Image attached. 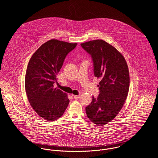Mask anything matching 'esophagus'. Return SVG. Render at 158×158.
Returning <instances> with one entry per match:
<instances>
[{"label":"esophagus","instance_id":"1","mask_svg":"<svg viewBox=\"0 0 158 158\" xmlns=\"http://www.w3.org/2000/svg\"><path fill=\"white\" fill-rule=\"evenodd\" d=\"M73 98H75V99H78V98H80V95H73Z\"/></svg>","mask_w":158,"mask_h":158}]
</instances>
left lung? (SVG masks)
Segmentation results:
<instances>
[{"label":"left lung","mask_w":158,"mask_h":158,"mask_svg":"<svg viewBox=\"0 0 158 158\" xmlns=\"http://www.w3.org/2000/svg\"><path fill=\"white\" fill-rule=\"evenodd\" d=\"M81 45L91 55L94 75L100 80V94L97 98L92 97L86 113L93 123L103 126L116 117L127 99L130 86L128 67L122 54L103 40H93Z\"/></svg>","instance_id":"8db88e82"}]
</instances>
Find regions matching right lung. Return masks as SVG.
Wrapping results in <instances>:
<instances>
[{
    "instance_id": "obj_1",
    "label": "right lung",
    "mask_w": 158,
    "mask_h": 158,
    "mask_svg": "<svg viewBox=\"0 0 158 158\" xmlns=\"http://www.w3.org/2000/svg\"><path fill=\"white\" fill-rule=\"evenodd\" d=\"M77 45L50 40L39 47L28 62L25 78L27 96L34 111L46 120H57L68 107V94L55 88L53 84L66 55Z\"/></svg>"
}]
</instances>
